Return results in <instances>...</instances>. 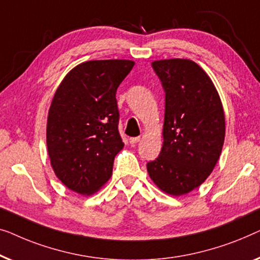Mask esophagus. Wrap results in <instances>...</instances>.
I'll use <instances>...</instances> for the list:
<instances>
[{"label": "esophagus", "instance_id": "1", "mask_svg": "<svg viewBox=\"0 0 260 260\" xmlns=\"http://www.w3.org/2000/svg\"><path fill=\"white\" fill-rule=\"evenodd\" d=\"M139 141H140V137H137V138H131V139H129V142H131L132 145L138 144Z\"/></svg>", "mask_w": 260, "mask_h": 260}]
</instances>
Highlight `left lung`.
<instances>
[{
	"mask_svg": "<svg viewBox=\"0 0 260 260\" xmlns=\"http://www.w3.org/2000/svg\"><path fill=\"white\" fill-rule=\"evenodd\" d=\"M165 89L162 148L147 164L153 182L167 194L182 196L212 173L225 139L220 96L204 69L187 58L153 61Z\"/></svg>",
	"mask_w": 260,
	"mask_h": 260,
	"instance_id": "8db88e82",
	"label": "left lung"
}]
</instances>
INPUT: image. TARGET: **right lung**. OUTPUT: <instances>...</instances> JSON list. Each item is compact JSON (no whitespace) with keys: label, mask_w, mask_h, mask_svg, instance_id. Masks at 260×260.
I'll return each instance as SVG.
<instances>
[{"label":"right lung","mask_w":260,"mask_h":260,"mask_svg":"<svg viewBox=\"0 0 260 260\" xmlns=\"http://www.w3.org/2000/svg\"><path fill=\"white\" fill-rule=\"evenodd\" d=\"M131 60H94L72 69L56 89L47 120V148L66 187L89 196L100 189L123 148L119 134L116 89Z\"/></svg>","instance_id":"obj_1"}]
</instances>
